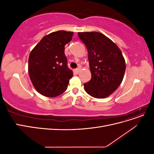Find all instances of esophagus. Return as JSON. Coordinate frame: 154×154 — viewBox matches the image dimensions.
Here are the masks:
<instances>
[{
  "label": "esophagus",
  "instance_id": "34e87169",
  "mask_svg": "<svg viewBox=\"0 0 154 154\" xmlns=\"http://www.w3.org/2000/svg\"><path fill=\"white\" fill-rule=\"evenodd\" d=\"M80 70H81V68L79 67V68L76 69H75V71H75V72H76V74H78V73H79V72L80 71Z\"/></svg>",
  "mask_w": 154,
  "mask_h": 154
}]
</instances>
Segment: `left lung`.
Listing matches in <instances>:
<instances>
[{
	"label": "left lung",
	"mask_w": 154,
	"mask_h": 154,
	"mask_svg": "<svg viewBox=\"0 0 154 154\" xmlns=\"http://www.w3.org/2000/svg\"><path fill=\"white\" fill-rule=\"evenodd\" d=\"M78 35L88 51L91 79L84 84L87 94L105 98L122 83L126 69L122 51L108 37L98 32H80Z\"/></svg>",
	"instance_id": "left-lung-1"
}]
</instances>
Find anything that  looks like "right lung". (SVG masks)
<instances>
[{
  "label": "right lung",
  "mask_w": 154,
  "mask_h": 154,
  "mask_svg": "<svg viewBox=\"0 0 154 154\" xmlns=\"http://www.w3.org/2000/svg\"><path fill=\"white\" fill-rule=\"evenodd\" d=\"M73 32L58 31L45 35L31 51L28 73L35 89L46 97H56L66 91L72 71L67 67L65 45Z\"/></svg>",
  "instance_id": "right-lung-1"
}]
</instances>
